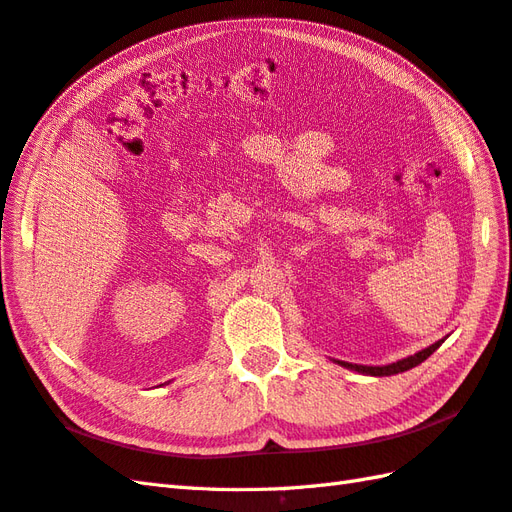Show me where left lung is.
I'll return each mask as SVG.
<instances>
[{"instance_id": "left-lung-1", "label": "left lung", "mask_w": 512, "mask_h": 512, "mask_svg": "<svg viewBox=\"0 0 512 512\" xmlns=\"http://www.w3.org/2000/svg\"><path fill=\"white\" fill-rule=\"evenodd\" d=\"M442 343H444V339H442V341H436L433 345H429L427 350H422V352H418V354L402 358V361H398V363H391V365H385V367H367V365H352V363H341V365H343V367H350V369H354V372L369 374V376H391V374L407 372V369L420 365L422 361H427V358H429L433 352H436Z\"/></svg>"}]
</instances>
